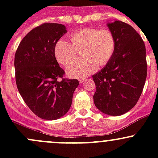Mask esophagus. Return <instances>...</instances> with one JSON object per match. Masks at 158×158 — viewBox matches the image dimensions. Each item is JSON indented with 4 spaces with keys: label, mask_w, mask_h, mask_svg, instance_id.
I'll return each instance as SVG.
<instances>
[{
    "label": "esophagus",
    "mask_w": 158,
    "mask_h": 158,
    "mask_svg": "<svg viewBox=\"0 0 158 158\" xmlns=\"http://www.w3.org/2000/svg\"><path fill=\"white\" fill-rule=\"evenodd\" d=\"M84 81H85V79H79V82H80V83H82Z\"/></svg>",
    "instance_id": "34e87169"
}]
</instances>
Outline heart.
I'll use <instances>...</instances> for the list:
<instances>
[{"mask_svg": "<svg viewBox=\"0 0 158 158\" xmlns=\"http://www.w3.org/2000/svg\"><path fill=\"white\" fill-rule=\"evenodd\" d=\"M71 44L60 40L54 47V56L58 63L67 66L82 50V60L69 65L67 74L71 77L84 78L93 73L97 67L104 66L112 58L116 49L114 33L109 29L85 27L69 36Z\"/></svg>", "mask_w": 158, "mask_h": 158, "instance_id": "obj_1", "label": "heart"}]
</instances>
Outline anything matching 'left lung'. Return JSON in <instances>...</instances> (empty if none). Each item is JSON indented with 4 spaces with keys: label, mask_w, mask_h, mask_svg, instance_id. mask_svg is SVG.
<instances>
[{
    "label": "left lung",
    "mask_w": 158,
    "mask_h": 158,
    "mask_svg": "<svg viewBox=\"0 0 158 158\" xmlns=\"http://www.w3.org/2000/svg\"><path fill=\"white\" fill-rule=\"evenodd\" d=\"M108 26L115 36L116 49L109 63L92 76L96 86L93 99L102 112L118 116L131 109L142 93L147 78L146 49L131 25L116 20Z\"/></svg>",
    "instance_id": "1"
}]
</instances>
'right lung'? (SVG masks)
Segmentation results:
<instances>
[{
    "label": "right lung",
    "mask_w": 158,
    "mask_h": 158,
    "mask_svg": "<svg viewBox=\"0 0 158 158\" xmlns=\"http://www.w3.org/2000/svg\"><path fill=\"white\" fill-rule=\"evenodd\" d=\"M66 33L64 25L43 23L23 38L14 56L17 89L30 109L45 120L60 118L69 111L79 84L64 77L54 56L55 44Z\"/></svg>",
    "instance_id": "right-lung-1"
}]
</instances>
